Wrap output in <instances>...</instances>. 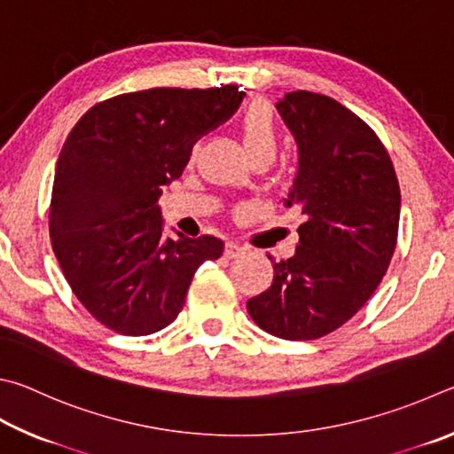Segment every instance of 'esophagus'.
<instances>
[{
  "instance_id": "34e87169",
  "label": "esophagus",
  "mask_w": 454,
  "mask_h": 454,
  "mask_svg": "<svg viewBox=\"0 0 454 454\" xmlns=\"http://www.w3.org/2000/svg\"><path fill=\"white\" fill-rule=\"evenodd\" d=\"M243 253H245V247H241V245H237V243H233V241H229V243L225 245V257H227V259H235V257L243 255Z\"/></svg>"
}]
</instances>
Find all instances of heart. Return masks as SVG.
Instances as JSON below:
<instances>
[{
  "label": "heart",
  "instance_id": "obj_1",
  "mask_svg": "<svg viewBox=\"0 0 454 454\" xmlns=\"http://www.w3.org/2000/svg\"><path fill=\"white\" fill-rule=\"evenodd\" d=\"M241 137L251 159H271L279 149V131H277L271 109L265 103H253L241 117Z\"/></svg>",
  "mask_w": 454,
  "mask_h": 454
}]
</instances>
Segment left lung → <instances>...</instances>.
<instances>
[{
  "label": "left lung",
  "mask_w": 454,
  "mask_h": 454,
  "mask_svg": "<svg viewBox=\"0 0 454 454\" xmlns=\"http://www.w3.org/2000/svg\"><path fill=\"white\" fill-rule=\"evenodd\" d=\"M275 107L299 147L285 207L303 223L295 255L273 261L271 287L247 311L275 337L311 340L347 323L379 287L399 233L401 189L375 131L339 101L291 91Z\"/></svg>",
  "instance_id": "8db88e82"
}]
</instances>
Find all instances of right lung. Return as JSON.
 I'll use <instances>...</instances> for the list:
<instances>
[{
    "label": "right lung",
    "mask_w": 454,
    "mask_h": 454,
    "mask_svg": "<svg viewBox=\"0 0 454 454\" xmlns=\"http://www.w3.org/2000/svg\"><path fill=\"white\" fill-rule=\"evenodd\" d=\"M243 95L237 85L123 93L93 106L67 135L50 237L71 291L107 329L131 337L165 329L199 265L221 257L217 237H165L159 197Z\"/></svg>",
    "instance_id": "add662e5"
}]
</instances>
